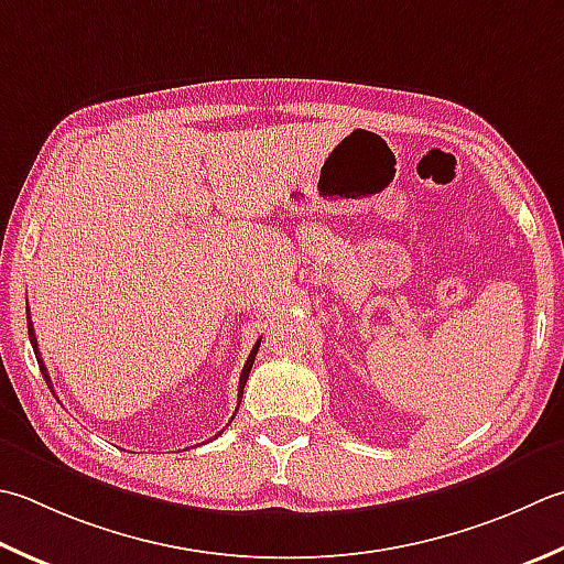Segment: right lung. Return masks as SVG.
<instances>
[{
	"label": "right lung",
	"instance_id": "1",
	"mask_svg": "<svg viewBox=\"0 0 564 564\" xmlns=\"http://www.w3.org/2000/svg\"><path fill=\"white\" fill-rule=\"evenodd\" d=\"M29 339H31L33 351H36V361H39V369H41V373H43V379H46L48 389L53 391V383H51V377H48V371H46V364H43V359H41V355H39V341H36V333H33L31 315H29ZM259 345H261V339L257 341V345H253L251 355H249V359H247V364H245V369H241V377H239V401H241V395H245V386H247V379H249V371H251V367H253V359H257ZM53 395H55V393H53ZM237 411H239V405H237ZM231 417H235V415H231ZM219 433H223V430H219ZM219 433H217V435H219ZM217 435H215V437H217Z\"/></svg>",
	"mask_w": 564,
	"mask_h": 564
}]
</instances>
